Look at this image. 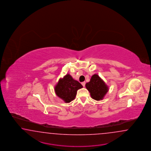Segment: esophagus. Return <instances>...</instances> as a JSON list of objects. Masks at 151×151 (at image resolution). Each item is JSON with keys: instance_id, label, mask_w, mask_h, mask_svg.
Returning a JSON list of instances; mask_svg holds the SVG:
<instances>
[{"instance_id": "1", "label": "esophagus", "mask_w": 151, "mask_h": 151, "mask_svg": "<svg viewBox=\"0 0 151 151\" xmlns=\"http://www.w3.org/2000/svg\"><path fill=\"white\" fill-rule=\"evenodd\" d=\"M82 85L83 86V87H85V84H86V82H82L81 83Z\"/></svg>"}]
</instances>
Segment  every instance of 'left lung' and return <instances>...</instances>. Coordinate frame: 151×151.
Segmentation results:
<instances>
[{"mask_svg":"<svg viewBox=\"0 0 151 151\" xmlns=\"http://www.w3.org/2000/svg\"><path fill=\"white\" fill-rule=\"evenodd\" d=\"M86 88L90 92L91 97L94 100H102L108 91V87L98 75L94 74L86 83Z\"/></svg>","mask_w":151,"mask_h":151,"instance_id":"obj_1","label":"left lung"}]
</instances>
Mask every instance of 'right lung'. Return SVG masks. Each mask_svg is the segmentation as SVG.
Segmentation results:
<instances>
[{
    "mask_svg": "<svg viewBox=\"0 0 151 151\" xmlns=\"http://www.w3.org/2000/svg\"><path fill=\"white\" fill-rule=\"evenodd\" d=\"M83 86L78 81L74 80L72 76L66 74L64 78H60L55 86V92L59 98L65 103H70L75 98L77 91Z\"/></svg>",
    "mask_w": 151,
    "mask_h": 151,
    "instance_id": "1",
    "label": "right lung"
}]
</instances>
